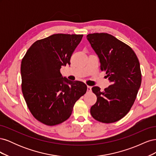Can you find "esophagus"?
Listing matches in <instances>:
<instances>
[{
    "instance_id": "esophagus-1",
    "label": "esophagus",
    "mask_w": 156,
    "mask_h": 156,
    "mask_svg": "<svg viewBox=\"0 0 156 156\" xmlns=\"http://www.w3.org/2000/svg\"><path fill=\"white\" fill-rule=\"evenodd\" d=\"M92 91V87L90 86H87V92H90Z\"/></svg>"
}]
</instances>
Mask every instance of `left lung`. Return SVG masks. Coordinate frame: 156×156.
Segmentation results:
<instances>
[{
	"label": "left lung",
	"mask_w": 156,
	"mask_h": 156,
	"mask_svg": "<svg viewBox=\"0 0 156 156\" xmlns=\"http://www.w3.org/2000/svg\"><path fill=\"white\" fill-rule=\"evenodd\" d=\"M87 38L111 83L103 91L92 87L97 101L91 107V115L103 123H112L125 116L133 104L141 84L140 64L133 49L115 36L94 33Z\"/></svg>",
	"instance_id": "left-lung-1"
}]
</instances>
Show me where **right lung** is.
I'll use <instances>...</instances> for the list:
<instances>
[{
  "mask_svg": "<svg viewBox=\"0 0 156 156\" xmlns=\"http://www.w3.org/2000/svg\"><path fill=\"white\" fill-rule=\"evenodd\" d=\"M83 35L55 34L33 44L21 66L22 92L32 115L48 126L68 119L73 107L87 90L85 84L69 81L60 73L70 65Z\"/></svg>",
  "mask_w": 156,
  "mask_h": 156,
  "instance_id": "right-lung-1",
  "label": "right lung"
}]
</instances>
